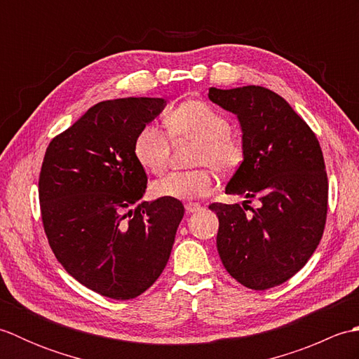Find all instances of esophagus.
Returning a JSON list of instances; mask_svg holds the SVG:
<instances>
[{
  "label": "esophagus",
  "instance_id": "1",
  "mask_svg": "<svg viewBox=\"0 0 359 359\" xmlns=\"http://www.w3.org/2000/svg\"><path fill=\"white\" fill-rule=\"evenodd\" d=\"M185 210H187L188 212H197V211L202 210V207H201L199 203H191V202H189V203L185 205Z\"/></svg>",
  "mask_w": 359,
  "mask_h": 359
}]
</instances>
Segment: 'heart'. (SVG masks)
I'll use <instances>...</instances> for the list:
<instances>
[{
	"mask_svg": "<svg viewBox=\"0 0 359 359\" xmlns=\"http://www.w3.org/2000/svg\"><path fill=\"white\" fill-rule=\"evenodd\" d=\"M174 140H194V165H210L219 172H231L243 158L242 143L230 133V121L211 104L187 100L174 108L165 118ZM134 156L143 170L160 174L170 158V137L154 125L143 126L134 140ZM216 175L210 168L174 171L151 185L154 197L189 201L211 193Z\"/></svg>",
	"mask_w": 359,
	"mask_h": 359,
	"instance_id": "obj_1",
	"label": "heart"
}]
</instances>
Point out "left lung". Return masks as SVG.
Listing matches in <instances>:
<instances>
[{"mask_svg": "<svg viewBox=\"0 0 359 359\" xmlns=\"http://www.w3.org/2000/svg\"><path fill=\"white\" fill-rule=\"evenodd\" d=\"M210 100L238 116L243 160L226 194L258 201L211 203L217 251L226 271L251 290L276 287L315 253L327 217L329 184L321 147L284 98L262 86L210 88ZM246 209V208H245Z\"/></svg>", "mask_w": 359, "mask_h": 359, "instance_id": "obj_1", "label": "left lung"}]
</instances>
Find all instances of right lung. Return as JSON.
<instances>
[{"mask_svg": "<svg viewBox=\"0 0 359 359\" xmlns=\"http://www.w3.org/2000/svg\"><path fill=\"white\" fill-rule=\"evenodd\" d=\"M165 106L149 97L97 103L44 154L38 194L53 255L80 284L112 299L154 284L185 212L177 199L140 202L148 177L134 140Z\"/></svg>", "mask_w": 359, "mask_h": 359, "instance_id": "add662e5", "label": "right lung"}]
</instances>
